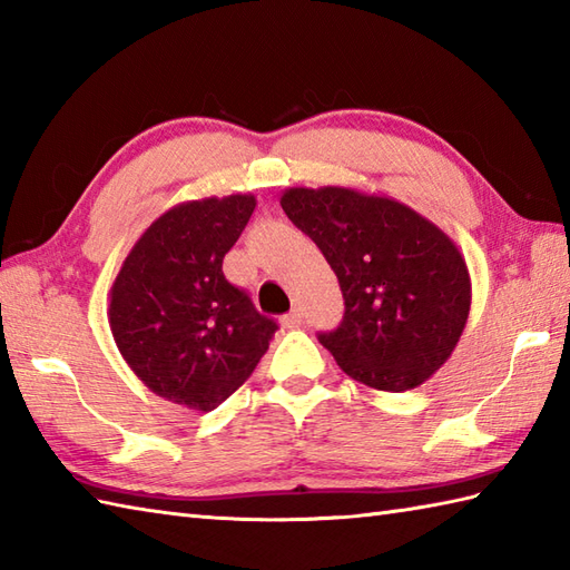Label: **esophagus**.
Masks as SVG:
<instances>
[{
  "mask_svg": "<svg viewBox=\"0 0 570 570\" xmlns=\"http://www.w3.org/2000/svg\"><path fill=\"white\" fill-rule=\"evenodd\" d=\"M282 323H284V328H288V331L298 328V325H301V311L294 308L292 313H286V316L282 318Z\"/></svg>",
  "mask_w": 570,
  "mask_h": 570,
  "instance_id": "obj_1",
  "label": "esophagus"
}]
</instances>
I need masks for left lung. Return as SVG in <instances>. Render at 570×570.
Segmentation results:
<instances>
[{"instance_id":"8db88e82","label":"left lung","mask_w":570,"mask_h":570,"mask_svg":"<svg viewBox=\"0 0 570 570\" xmlns=\"http://www.w3.org/2000/svg\"><path fill=\"white\" fill-rule=\"evenodd\" d=\"M282 208L341 282L343 323L318 341L380 392H406L445 365L465 331L470 274L439 225L380 193L286 188Z\"/></svg>"}]
</instances>
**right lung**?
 Returning a JSON list of instances; mask_svg holds the SVG:
<instances>
[{
  "label": "right lung",
  "instance_id": "right-lung-1",
  "mask_svg": "<svg viewBox=\"0 0 570 570\" xmlns=\"http://www.w3.org/2000/svg\"><path fill=\"white\" fill-rule=\"evenodd\" d=\"M257 208L252 193L174 205L129 249L110 288V331L131 372L166 402L213 411L269 350L276 323L223 274Z\"/></svg>",
  "mask_w": 570,
  "mask_h": 570
}]
</instances>
